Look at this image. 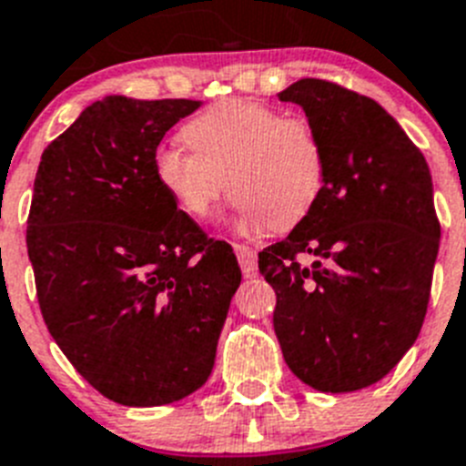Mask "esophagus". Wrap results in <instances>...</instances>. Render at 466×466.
Segmentation results:
<instances>
[{"label": "esophagus", "instance_id": "34e87169", "mask_svg": "<svg viewBox=\"0 0 466 466\" xmlns=\"http://www.w3.org/2000/svg\"><path fill=\"white\" fill-rule=\"evenodd\" d=\"M234 253H237L238 265H241V272H244V277H256V269H258L256 248H250V246H246V244H234Z\"/></svg>", "mask_w": 466, "mask_h": 466}]
</instances>
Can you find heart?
<instances>
[{"mask_svg":"<svg viewBox=\"0 0 466 466\" xmlns=\"http://www.w3.org/2000/svg\"><path fill=\"white\" fill-rule=\"evenodd\" d=\"M183 140L192 152H157L155 180L194 220L213 216L229 189L241 228L286 232L309 216L326 187L329 164L317 128L260 100L210 105L185 124Z\"/></svg>","mask_w":466,"mask_h":466,"instance_id":"b5f03b06","label":"heart"}]
</instances>
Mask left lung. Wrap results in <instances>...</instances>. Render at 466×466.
I'll list each match as a JSON object with an SVG mask.
<instances>
[{
  "label": "left lung",
  "instance_id": "left-lung-1",
  "mask_svg": "<svg viewBox=\"0 0 466 466\" xmlns=\"http://www.w3.org/2000/svg\"><path fill=\"white\" fill-rule=\"evenodd\" d=\"M279 100L305 110L329 173L309 216L258 256L277 293L274 333L305 384L363 390L401 361L427 314L441 238L429 166L361 93L300 79Z\"/></svg>",
  "mask_w": 466,
  "mask_h": 466
}]
</instances>
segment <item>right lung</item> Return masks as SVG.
Instances as JSON below:
<instances>
[{
	"label": "right lung",
	"mask_w": 466,
	"mask_h": 466,
	"mask_svg": "<svg viewBox=\"0 0 466 466\" xmlns=\"http://www.w3.org/2000/svg\"><path fill=\"white\" fill-rule=\"evenodd\" d=\"M199 100H96L44 149L27 216L37 300L76 373L121 406L180 401L208 380L237 256L155 180L166 131Z\"/></svg>",
	"instance_id": "add662e5"
}]
</instances>
